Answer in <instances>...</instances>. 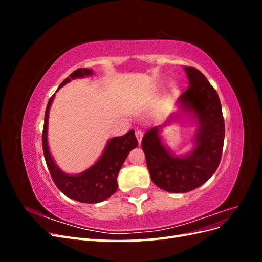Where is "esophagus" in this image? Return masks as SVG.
<instances>
[{"mask_svg": "<svg viewBox=\"0 0 262 262\" xmlns=\"http://www.w3.org/2000/svg\"><path fill=\"white\" fill-rule=\"evenodd\" d=\"M136 137H137V139H138L139 144H141L142 138H143V132H142L141 130H137V131H136Z\"/></svg>", "mask_w": 262, "mask_h": 262, "instance_id": "obj_1", "label": "esophagus"}]
</instances>
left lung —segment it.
I'll list each match as a JSON object with an SVG mask.
<instances>
[{"mask_svg": "<svg viewBox=\"0 0 262 262\" xmlns=\"http://www.w3.org/2000/svg\"><path fill=\"white\" fill-rule=\"evenodd\" d=\"M189 87L178 102L182 112L191 115L198 128L191 152L176 156L166 147L158 126L148 130L142 140V149L154 184L165 191L182 193L202 186L217 169L223 150L225 124L216 91L199 70L185 67ZM179 115H171L168 124Z\"/></svg>", "mask_w": 262, "mask_h": 262, "instance_id": "8db88e82", "label": "left lung"}]
</instances>
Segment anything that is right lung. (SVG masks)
<instances>
[{"label":"right lung","instance_id":"1","mask_svg":"<svg viewBox=\"0 0 262 262\" xmlns=\"http://www.w3.org/2000/svg\"><path fill=\"white\" fill-rule=\"evenodd\" d=\"M90 75H93V70L77 69L61 83L57 91L71 82V80ZM53 98L54 95L49 99L45 114L42 148L47 166H48L55 186L59 188L62 193L78 202L98 203L108 199L117 191V176L126 156L129 155L131 149L138 146V140L134 134V130L129 131L122 137L110 139L99 160L89 169L78 173V175H69V173L62 171L59 166L55 164L48 146V119Z\"/></svg>","mask_w":262,"mask_h":262}]
</instances>
